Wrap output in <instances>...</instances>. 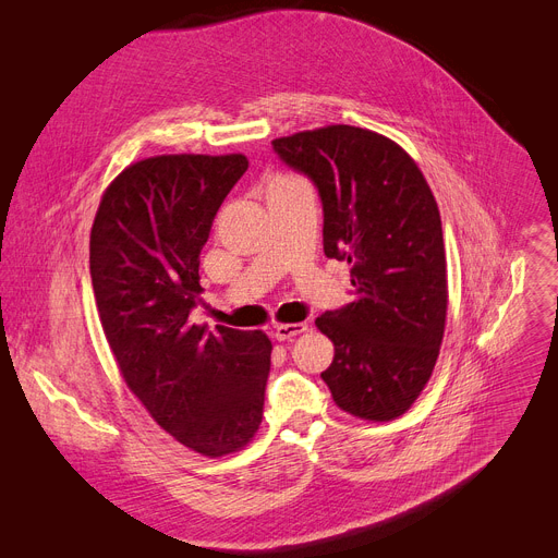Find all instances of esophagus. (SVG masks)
<instances>
[{
    "label": "esophagus",
    "mask_w": 558,
    "mask_h": 558,
    "mask_svg": "<svg viewBox=\"0 0 558 558\" xmlns=\"http://www.w3.org/2000/svg\"><path fill=\"white\" fill-rule=\"evenodd\" d=\"M305 330H307V324H280L274 328V337L278 341H289V339L303 335Z\"/></svg>",
    "instance_id": "1"
}]
</instances>
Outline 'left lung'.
Returning <instances> with one entry per match:
<instances>
[{"instance_id": "8db88e82", "label": "left lung", "mask_w": 558, "mask_h": 558, "mask_svg": "<svg viewBox=\"0 0 558 558\" xmlns=\"http://www.w3.org/2000/svg\"><path fill=\"white\" fill-rule=\"evenodd\" d=\"M324 203V251L350 264L355 301L316 318L335 343L320 373L343 412L402 416L434 371L448 312L444 228L418 165L393 140L326 126L271 142Z\"/></svg>"}]
</instances>
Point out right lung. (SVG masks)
Wrapping results in <instances>:
<instances>
[{
	"mask_svg": "<svg viewBox=\"0 0 558 558\" xmlns=\"http://www.w3.org/2000/svg\"><path fill=\"white\" fill-rule=\"evenodd\" d=\"M248 160L156 156L104 192L90 232L101 328L124 383L175 441L205 457L242 450L262 423L271 341L192 326L198 255Z\"/></svg>",
	"mask_w": 558,
	"mask_h": 558,
	"instance_id": "right-lung-1",
	"label": "right lung"
}]
</instances>
